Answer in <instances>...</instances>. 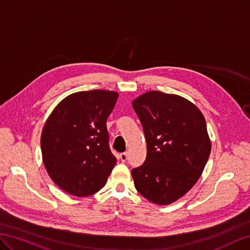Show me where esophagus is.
Listing matches in <instances>:
<instances>
[{
	"mask_svg": "<svg viewBox=\"0 0 250 250\" xmlns=\"http://www.w3.org/2000/svg\"><path fill=\"white\" fill-rule=\"evenodd\" d=\"M119 158H120V160L123 161V162H125L126 159H127V153H121L119 155Z\"/></svg>",
	"mask_w": 250,
	"mask_h": 250,
	"instance_id": "obj_1",
	"label": "esophagus"
}]
</instances>
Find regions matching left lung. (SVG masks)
<instances>
[{"mask_svg":"<svg viewBox=\"0 0 250 250\" xmlns=\"http://www.w3.org/2000/svg\"><path fill=\"white\" fill-rule=\"evenodd\" d=\"M133 109L144 127L146 158L132 169L135 188L158 205L177 201L202 175L211 149L205 118L187 98L149 91Z\"/></svg>","mask_w":250,"mask_h":250,"instance_id":"8db88e82","label":"left lung"}]
</instances>
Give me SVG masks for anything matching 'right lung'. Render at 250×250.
<instances>
[{"instance_id":"obj_1","label":"right lung","mask_w":250,"mask_h":250,"mask_svg":"<svg viewBox=\"0 0 250 250\" xmlns=\"http://www.w3.org/2000/svg\"><path fill=\"white\" fill-rule=\"evenodd\" d=\"M117 98L114 91L76 92L63 98L46 120L41 136L42 162L53 182L68 194H95L116 165L106 119Z\"/></svg>"}]
</instances>
